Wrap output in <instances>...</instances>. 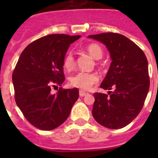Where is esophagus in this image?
Returning <instances> with one entry per match:
<instances>
[{"label": "esophagus", "instance_id": "1", "mask_svg": "<svg viewBox=\"0 0 158 158\" xmlns=\"http://www.w3.org/2000/svg\"><path fill=\"white\" fill-rule=\"evenodd\" d=\"M86 94H87V93H86L85 92L82 91V90H80V91H79V95H80V96H86Z\"/></svg>", "mask_w": 158, "mask_h": 158}]
</instances>
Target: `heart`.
I'll use <instances>...</instances> for the list:
<instances>
[{"mask_svg": "<svg viewBox=\"0 0 158 158\" xmlns=\"http://www.w3.org/2000/svg\"><path fill=\"white\" fill-rule=\"evenodd\" d=\"M86 51L95 59H100L103 57V50L101 47L96 43H92L86 47ZM63 67L66 70H71L75 65V58L72 52L69 51L65 54L63 58ZM99 81V76L96 73L77 72L71 76L70 83L73 86L89 90L92 86Z\"/></svg>", "mask_w": 158, "mask_h": 158, "instance_id": "b5f03b06", "label": "heart"}]
</instances>
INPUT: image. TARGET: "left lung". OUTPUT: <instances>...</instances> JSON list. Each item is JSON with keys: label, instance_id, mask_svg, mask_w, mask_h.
Returning <instances> with one entry per match:
<instances>
[{"label": "left lung", "instance_id": "left-lung-1", "mask_svg": "<svg viewBox=\"0 0 158 158\" xmlns=\"http://www.w3.org/2000/svg\"><path fill=\"white\" fill-rule=\"evenodd\" d=\"M89 38L104 43L112 60L100 88L113 91L93 94L92 113L102 126L120 129L133 121L144 105L150 89L147 58L139 46L123 35L107 32Z\"/></svg>", "mask_w": 158, "mask_h": 158}]
</instances>
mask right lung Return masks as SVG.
I'll return each mask as SVG.
<instances>
[{
    "mask_svg": "<svg viewBox=\"0 0 158 158\" xmlns=\"http://www.w3.org/2000/svg\"><path fill=\"white\" fill-rule=\"evenodd\" d=\"M81 35L51 34L35 40L19 56L12 73L15 100L25 118L35 127L51 131L63 123L79 97L77 88H53L65 81L63 58Z\"/></svg>",
    "mask_w": 158,
    "mask_h": 158,
    "instance_id": "add662e5",
    "label": "right lung"
}]
</instances>
